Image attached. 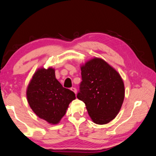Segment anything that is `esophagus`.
<instances>
[{"instance_id": "obj_1", "label": "esophagus", "mask_w": 156, "mask_h": 156, "mask_svg": "<svg viewBox=\"0 0 156 156\" xmlns=\"http://www.w3.org/2000/svg\"><path fill=\"white\" fill-rule=\"evenodd\" d=\"M71 90H72V92H74L76 94V93H77V90H76V89L75 88H71Z\"/></svg>"}]
</instances>
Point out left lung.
Here are the masks:
<instances>
[{
	"instance_id": "1",
	"label": "left lung",
	"mask_w": 156,
	"mask_h": 156,
	"mask_svg": "<svg viewBox=\"0 0 156 156\" xmlns=\"http://www.w3.org/2000/svg\"><path fill=\"white\" fill-rule=\"evenodd\" d=\"M82 82L77 98L83 101L91 120L105 125L116 117L125 98L120 74L108 63L94 57L80 65Z\"/></svg>"
}]
</instances>
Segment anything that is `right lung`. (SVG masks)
Segmentation results:
<instances>
[{
	"label": "right lung",
	"mask_w": 156,
	"mask_h": 156,
	"mask_svg": "<svg viewBox=\"0 0 156 156\" xmlns=\"http://www.w3.org/2000/svg\"><path fill=\"white\" fill-rule=\"evenodd\" d=\"M27 100L34 113L51 125L58 124L65 115L75 94L55 78L52 67L38 68L26 90Z\"/></svg>",
	"instance_id": "add662e5"
}]
</instances>
